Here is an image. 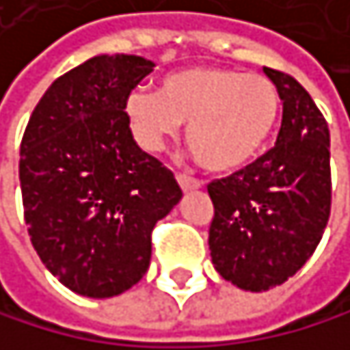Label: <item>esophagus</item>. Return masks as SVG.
Listing matches in <instances>:
<instances>
[{
    "instance_id": "34e87169",
    "label": "esophagus",
    "mask_w": 350,
    "mask_h": 350,
    "mask_svg": "<svg viewBox=\"0 0 350 350\" xmlns=\"http://www.w3.org/2000/svg\"><path fill=\"white\" fill-rule=\"evenodd\" d=\"M176 180H178V185H180V189H183L185 193H189V191H198V189L202 187V185H200V180L187 176V174H178Z\"/></svg>"
}]
</instances>
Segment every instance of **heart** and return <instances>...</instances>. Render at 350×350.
I'll return each instance as SVG.
<instances>
[{"mask_svg":"<svg viewBox=\"0 0 350 350\" xmlns=\"http://www.w3.org/2000/svg\"><path fill=\"white\" fill-rule=\"evenodd\" d=\"M280 112L270 78L240 70L196 66L165 76L159 93L135 89L125 114L137 144L159 150L187 123V144L210 172H234L268 144Z\"/></svg>","mask_w":350,"mask_h":350,"instance_id":"1","label":"heart"}]
</instances>
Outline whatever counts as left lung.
Wrapping results in <instances>:
<instances>
[{
	"label": "left lung",
	"mask_w": 350,
	"mask_h": 350,
	"mask_svg": "<svg viewBox=\"0 0 350 350\" xmlns=\"http://www.w3.org/2000/svg\"><path fill=\"white\" fill-rule=\"evenodd\" d=\"M282 102L278 140L232 176L208 185L215 204L208 246L215 270L261 293L289 280L314 253L332 208L329 129L308 91L263 68Z\"/></svg>",
	"instance_id": "obj_1"
}]
</instances>
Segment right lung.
<instances>
[{
  "label": "right lung",
  "mask_w": 350,
  "mask_h": 350,
  "mask_svg": "<svg viewBox=\"0 0 350 350\" xmlns=\"http://www.w3.org/2000/svg\"><path fill=\"white\" fill-rule=\"evenodd\" d=\"M154 63L97 55L57 78L21 144L25 223L42 263L85 297L131 289L150 265V232L183 198L174 174L135 144L125 102Z\"/></svg>",
  "instance_id": "1"
}]
</instances>
